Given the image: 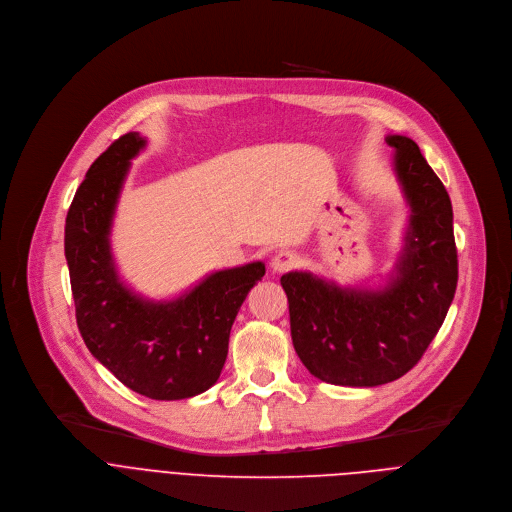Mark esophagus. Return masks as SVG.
I'll use <instances>...</instances> for the list:
<instances>
[{
	"mask_svg": "<svg viewBox=\"0 0 512 512\" xmlns=\"http://www.w3.org/2000/svg\"><path fill=\"white\" fill-rule=\"evenodd\" d=\"M298 265V257L289 251H281L271 259V269L277 273H285Z\"/></svg>",
	"mask_w": 512,
	"mask_h": 512,
	"instance_id": "obj_1",
	"label": "esophagus"
}]
</instances>
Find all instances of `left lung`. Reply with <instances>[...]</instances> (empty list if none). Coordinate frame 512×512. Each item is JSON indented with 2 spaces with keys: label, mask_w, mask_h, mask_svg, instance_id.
Instances as JSON below:
<instances>
[{
  "label": "left lung",
  "mask_w": 512,
  "mask_h": 512,
  "mask_svg": "<svg viewBox=\"0 0 512 512\" xmlns=\"http://www.w3.org/2000/svg\"><path fill=\"white\" fill-rule=\"evenodd\" d=\"M385 141L395 150V174L411 208L389 283L340 287L310 271L281 277L300 360L320 381L342 387H377L411 371L442 328L458 283L448 190L413 139Z\"/></svg>",
  "instance_id": "left-lung-1"
}]
</instances>
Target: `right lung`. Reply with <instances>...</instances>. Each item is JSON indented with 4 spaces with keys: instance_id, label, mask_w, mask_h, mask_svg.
Here are the masks:
<instances>
[{
    "instance_id": "right-lung-1",
    "label": "right lung",
    "mask_w": 512,
    "mask_h": 512,
    "mask_svg": "<svg viewBox=\"0 0 512 512\" xmlns=\"http://www.w3.org/2000/svg\"><path fill=\"white\" fill-rule=\"evenodd\" d=\"M143 148L145 139L129 131L93 162L66 214L64 255L91 354L131 391L178 401L221 377L233 322L265 265L214 271L170 302L133 294L115 269L109 235L129 162Z\"/></svg>"
}]
</instances>
